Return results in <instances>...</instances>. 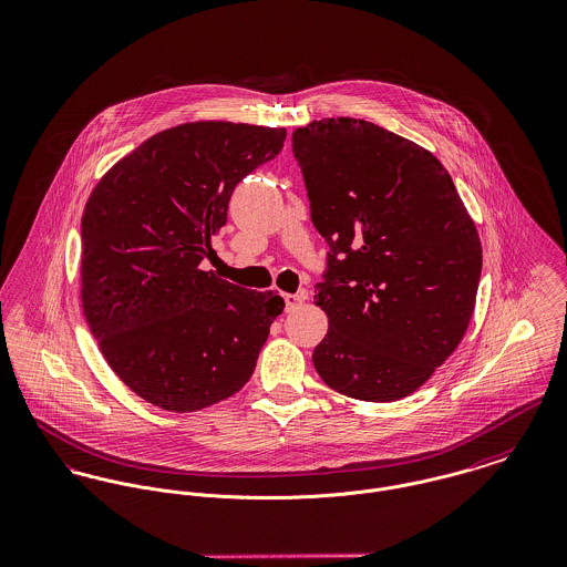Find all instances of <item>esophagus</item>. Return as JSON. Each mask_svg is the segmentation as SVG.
<instances>
[{
	"label": "esophagus",
	"mask_w": 567,
	"mask_h": 567,
	"mask_svg": "<svg viewBox=\"0 0 567 567\" xmlns=\"http://www.w3.org/2000/svg\"><path fill=\"white\" fill-rule=\"evenodd\" d=\"M302 302H305L302 293H285V308L287 310H296Z\"/></svg>",
	"instance_id": "1"
}]
</instances>
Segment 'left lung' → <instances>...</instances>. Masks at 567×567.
Instances as JSON below:
<instances>
[{"label":"left lung","instance_id":"left-lung-1","mask_svg":"<svg viewBox=\"0 0 567 567\" xmlns=\"http://www.w3.org/2000/svg\"><path fill=\"white\" fill-rule=\"evenodd\" d=\"M310 218L330 246L315 305L319 378L360 401L419 391L464 339L481 241L453 181L412 140L355 118L293 131Z\"/></svg>","mask_w":567,"mask_h":567}]
</instances>
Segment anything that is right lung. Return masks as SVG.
<instances>
[{"label":"right lung","instance_id":"right-lung-1","mask_svg":"<svg viewBox=\"0 0 567 567\" xmlns=\"http://www.w3.org/2000/svg\"><path fill=\"white\" fill-rule=\"evenodd\" d=\"M287 131L183 123L144 140L94 185L82 216V310L125 386L168 412L244 389L285 300L200 267L235 185Z\"/></svg>","mask_w":567,"mask_h":567}]
</instances>
